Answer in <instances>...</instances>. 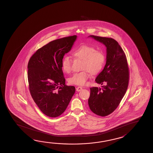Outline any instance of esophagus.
<instances>
[{
	"instance_id": "obj_1",
	"label": "esophagus",
	"mask_w": 153,
	"mask_h": 153,
	"mask_svg": "<svg viewBox=\"0 0 153 153\" xmlns=\"http://www.w3.org/2000/svg\"><path fill=\"white\" fill-rule=\"evenodd\" d=\"M82 90V88L79 86L78 88H76V91H80Z\"/></svg>"
}]
</instances>
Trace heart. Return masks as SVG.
<instances>
[{
    "label": "heart",
    "mask_w": 153,
    "mask_h": 153,
    "mask_svg": "<svg viewBox=\"0 0 153 153\" xmlns=\"http://www.w3.org/2000/svg\"><path fill=\"white\" fill-rule=\"evenodd\" d=\"M77 59L83 60L82 69L84 71L75 73L69 79V82L72 85L84 86L86 84L90 78L89 72L96 74L101 71L104 65L105 56L101 51L96 50L94 47L82 45L75 49L73 52ZM73 60L69 56H65L62 61V68L64 72L69 73L72 70Z\"/></svg>",
    "instance_id": "b5f03b06"
}]
</instances>
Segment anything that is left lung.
<instances>
[{"instance_id": "1", "label": "left lung", "mask_w": 153, "mask_h": 153, "mask_svg": "<svg viewBox=\"0 0 153 153\" xmlns=\"http://www.w3.org/2000/svg\"><path fill=\"white\" fill-rule=\"evenodd\" d=\"M102 42L107 48L106 63L95 81L103 85L102 88L92 87L88 103L91 111L100 117H106L114 111L127 90L130 72L126 56L118 42L112 38L90 36Z\"/></svg>"}]
</instances>
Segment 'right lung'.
<instances>
[{
	"label": "right lung",
	"instance_id": "add662e5",
	"mask_svg": "<svg viewBox=\"0 0 153 153\" xmlns=\"http://www.w3.org/2000/svg\"><path fill=\"white\" fill-rule=\"evenodd\" d=\"M76 36L56 39L38 49L28 63L30 94L40 110L46 116L59 117L65 111L75 88L65 85L62 61Z\"/></svg>",
	"mask_w": 153,
	"mask_h": 153
}]
</instances>
